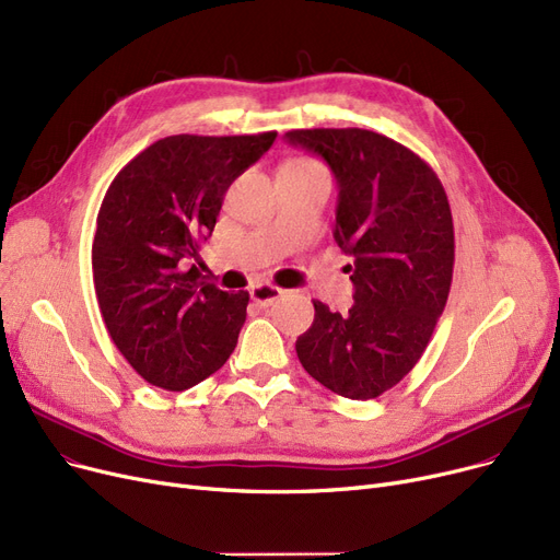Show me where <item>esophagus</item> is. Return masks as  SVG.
Masks as SVG:
<instances>
[{"label": "esophagus", "instance_id": "esophagus-1", "mask_svg": "<svg viewBox=\"0 0 560 560\" xmlns=\"http://www.w3.org/2000/svg\"><path fill=\"white\" fill-rule=\"evenodd\" d=\"M249 293H252V300H254L256 304L270 306L275 300L281 298L283 290L277 288V285H272V283H256V285H252Z\"/></svg>", "mask_w": 560, "mask_h": 560}]
</instances>
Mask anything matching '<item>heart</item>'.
Wrapping results in <instances>:
<instances>
[{
    "label": "heart",
    "instance_id": "b5f03b06",
    "mask_svg": "<svg viewBox=\"0 0 560 560\" xmlns=\"http://www.w3.org/2000/svg\"><path fill=\"white\" fill-rule=\"evenodd\" d=\"M285 164H315V162H311V160H290Z\"/></svg>",
    "mask_w": 560,
    "mask_h": 560
}]
</instances>
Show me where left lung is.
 <instances>
[{"mask_svg":"<svg viewBox=\"0 0 560 560\" xmlns=\"http://www.w3.org/2000/svg\"><path fill=\"white\" fill-rule=\"evenodd\" d=\"M285 139L331 166L334 237L352 258L354 283L348 313L313 300L298 357L329 392L377 398L417 366L446 306L455 262L448 197L425 160L373 130H290Z\"/></svg>","mask_w":560,"mask_h":560,"instance_id":"obj_1","label":"left lung"}]
</instances>
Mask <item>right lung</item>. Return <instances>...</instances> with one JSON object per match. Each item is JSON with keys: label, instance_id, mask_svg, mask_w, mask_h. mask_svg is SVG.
<instances>
[{"label": "right lung", "instance_id": "1", "mask_svg": "<svg viewBox=\"0 0 560 560\" xmlns=\"http://www.w3.org/2000/svg\"><path fill=\"white\" fill-rule=\"evenodd\" d=\"M277 132L164 137L112 180L91 247L95 298L118 352L166 392L203 382L237 346L249 293L185 270L217 224L224 194Z\"/></svg>", "mask_w": 560, "mask_h": 560}]
</instances>
